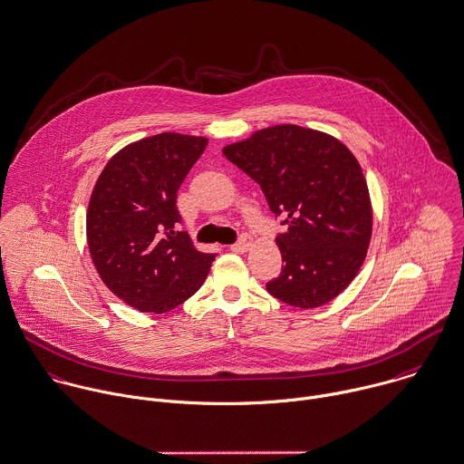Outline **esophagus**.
Instances as JSON below:
<instances>
[{"instance_id": "esophagus-1", "label": "esophagus", "mask_w": 464, "mask_h": 464, "mask_svg": "<svg viewBox=\"0 0 464 464\" xmlns=\"http://www.w3.org/2000/svg\"><path fill=\"white\" fill-rule=\"evenodd\" d=\"M250 245H252L250 236L243 234V236L239 237V241H237V243H234V245L230 246V250H232V252H236V254H245V252L250 248Z\"/></svg>"}]
</instances>
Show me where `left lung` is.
<instances>
[{
    "label": "left lung",
    "instance_id": "8db88e82",
    "mask_svg": "<svg viewBox=\"0 0 464 464\" xmlns=\"http://www.w3.org/2000/svg\"><path fill=\"white\" fill-rule=\"evenodd\" d=\"M223 155L261 185L270 210L288 225L276 237L283 272L266 290L303 309L340 295L372 234L371 196L354 155L338 139L295 124L259 130Z\"/></svg>",
    "mask_w": 464,
    "mask_h": 464
}]
</instances>
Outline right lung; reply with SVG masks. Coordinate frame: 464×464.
I'll list each match as a JSON object with an SVG mask.
<instances>
[{
  "instance_id": "obj_1",
  "label": "right lung",
  "mask_w": 464,
  "mask_h": 464,
  "mask_svg": "<svg viewBox=\"0 0 464 464\" xmlns=\"http://www.w3.org/2000/svg\"><path fill=\"white\" fill-rule=\"evenodd\" d=\"M208 144L160 133L110 158L92 190L86 239L102 283L140 313H167L205 283L214 254L176 230V192Z\"/></svg>"
}]
</instances>
